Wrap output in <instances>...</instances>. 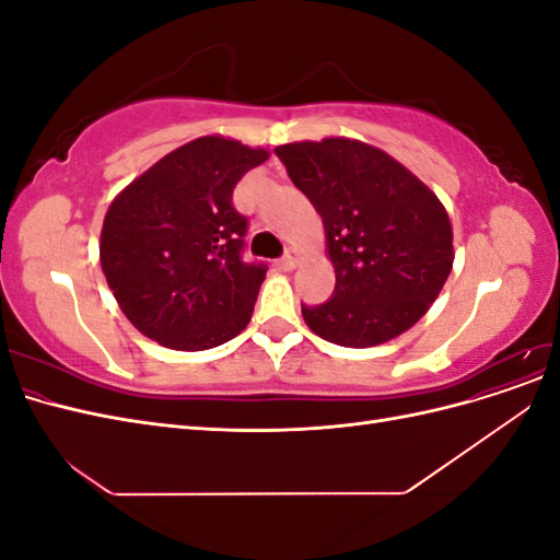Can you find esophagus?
Returning <instances> with one entry per match:
<instances>
[{"mask_svg": "<svg viewBox=\"0 0 560 560\" xmlns=\"http://www.w3.org/2000/svg\"><path fill=\"white\" fill-rule=\"evenodd\" d=\"M296 264H299V252H296V249H287V252L282 254L280 266H282L284 270H292Z\"/></svg>", "mask_w": 560, "mask_h": 560, "instance_id": "esophagus-1", "label": "esophagus"}]
</instances>
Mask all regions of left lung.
<instances>
[{
    "label": "left lung",
    "instance_id": "obj_1",
    "mask_svg": "<svg viewBox=\"0 0 560 560\" xmlns=\"http://www.w3.org/2000/svg\"><path fill=\"white\" fill-rule=\"evenodd\" d=\"M327 231L336 287L303 306L325 341L369 348L425 315L453 268V231L439 198L385 151L327 138L276 149Z\"/></svg>",
    "mask_w": 560,
    "mask_h": 560
}]
</instances>
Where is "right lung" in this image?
I'll return each instance as SVG.
<instances>
[{
  "instance_id": "1",
  "label": "right lung",
  "mask_w": 560,
  "mask_h": 560,
  "mask_svg": "<svg viewBox=\"0 0 560 560\" xmlns=\"http://www.w3.org/2000/svg\"><path fill=\"white\" fill-rule=\"evenodd\" d=\"M268 151L208 135L171 151L107 210L100 264L126 317L173 350H208L238 336L266 278L245 261L241 177Z\"/></svg>"
}]
</instances>
